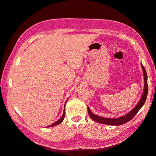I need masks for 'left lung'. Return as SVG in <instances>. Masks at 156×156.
Wrapping results in <instances>:
<instances>
[{
    "label": "left lung",
    "instance_id": "1",
    "mask_svg": "<svg viewBox=\"0 0 156 156\" xmlns=\"http://www.w3.org/2000/svg\"><path fill=\"white\" fill-rule=\"evenodd\" d=\"M141 67L143 69V72H144V80H145V86H144V93H143L142 97L141 98V100L139 101V102L138 104L133 108L131 112H129L128 114H126V115L120 117V118H117V119H108V118H104V117H101V116H98L97 115H95L92 112H91V111L89 108V107L87 108V110H88V114L90 115V118L94 120V121L98 122L99 123H102L104 124V125H123L127 122H129L134 118V116L136 115V113L139 112V110L141 108V107L144 106V104L145 102L146 98H147V92H148V85H147V73H146L145 69L144 68V66L141 65Z\"/></svg>",
    "mask_w": 156,
    "mask_h": 156
}]
</instances>
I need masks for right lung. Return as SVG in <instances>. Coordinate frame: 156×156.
<instances>
[{
	"instance_id": "1",
	"label": "right lung",
	"mask_w": 156,
	"mask_h": 156,
	"mask_svg": "<svg viewBox=\"0 0 156 156\" xmlns=\"http://www.w3.org/2000/svg\"><path fill=\"white\" fill-rule=\"evenodd\" d=\"M65 110H64V112H63V114H62V116L61 118H60L58 120H57V121H56L55 122H54L53 124H52V125H49L48 127H51V126H56V125H59V124H60L63 121V120H64V119H65Z\"/></svg>"
}]
</instances>
